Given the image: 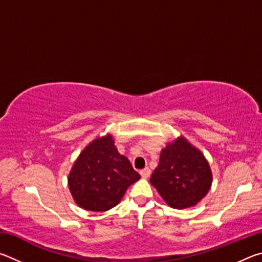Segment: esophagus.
Masks as SVG:
<instances>
[{
  "label": "esophagus",
  "instance_id": "esophagus-1",
  "mask_svg": "<svg viewBox=\"0 0 262 262\" xmlns=\"http://www.w3.org/2000/svg\"><path fill=\"white\" fill-rule=\"evenodd\" d=\"M140 174L143 177V178H149V177H150V168L149 167L143 168V170L140 171Z\"/></svg>",
  "mask_w": 262,
  "mask_h": 262
}]
</instances>
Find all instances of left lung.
Instances as JSON below:
<instances>
[{
	"instance_id": "left-lung-1",
	"label": "left lung",
	"mask_w": 262,
	"mask_h": 262,
	"mask_svg": "<svg viewBox=\"0 0 262 262\" xmlns=\"http://www.w3.org/2000/svg\"><path fill=\"white\" fill-rule=\"evenodd\" d=\"M211 179L205 156L180 137L162 150L150 183L168 206L184 209L205 198L209 192Z\"/></svg>"
}]
</instances>
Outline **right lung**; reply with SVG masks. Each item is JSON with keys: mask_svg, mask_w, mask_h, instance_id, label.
<instances>
[{"mask_svg": "<svg viewBox=\"0 0 262 262\" xmlns=\"http://www.w3.org/2000/svg\"><path fill=\"white\" fill-rule=\"evenodd\" d=\"M140 178L130 162L118 152L112 136L107 135L83 150L72 168L68 184L79 207L105 211L117 206L127 188Z\"/></svg>", "mask_w": 262, "mask_h": 262, "instance_id": "add662e5", "label": "right lung"}]
</instances>
